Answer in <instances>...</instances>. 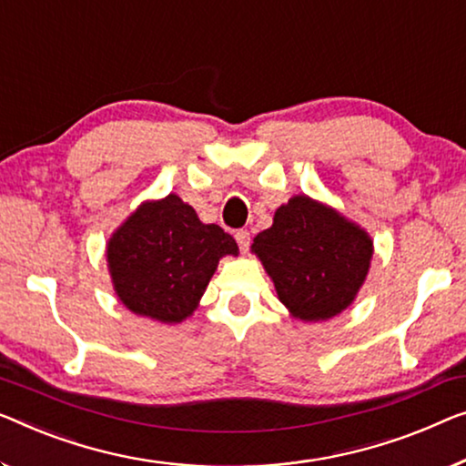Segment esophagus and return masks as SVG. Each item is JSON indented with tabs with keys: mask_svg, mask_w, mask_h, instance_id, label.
<instances>
[{
	"mask_svg": "<svg viewBox=\"0 0 466 466\" xmlns=\"http://www.w3.org/2000/svg\"><path fill=\"white\" fill-rule=\"evenodd\" d=\"M234 238H236V242H238L240 251H247L248 245H251V234H248L247 230H236Z\"/></svg>",
	"mask_w": 466,
	"mask_h": 466,
	"instance_id": "34e87169",
	"label": "esophagus"
}]
</instances>
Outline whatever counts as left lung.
Instances as JSON below:
<instances>
[{"label":"left lung","mask_w":466,"mask_h":466,"mask_svg":"<svg viewBox=\"0 0 466 466\" xmlns=\"http://www.w3.org/2000/svg\"><path fill=\"white\" fill-rule=\"evenodd\" d=\"M251 253L272 278L289 314L301 322H320L356 301L374 242L335 207L295 194L278 207L274 224L255 236Z\"/></svg>","instance_id":"left-lung-1"}]
</instances>
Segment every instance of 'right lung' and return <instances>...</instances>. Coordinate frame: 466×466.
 <instances>
[{"mask_svg":"<svg viewBox=\"0 0 466 466\" xmlns=\"http://www.w3.org/2000/svg\"><path fill=\"white\" fill-rule=\"evenodd\" d=\"M226 255H238L232 236L203 224L173 192L144 200L106 242L115 295L131 314L161 324H179L197 311Z\"/></svg>","mask_w":466,"mask_h":466,"instance_id":"add662e5","label":"right lung"}]
</instances>
